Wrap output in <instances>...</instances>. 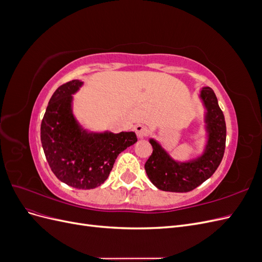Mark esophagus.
<instances>
[{"instance_id": "esophagus-1", "label": "esophagus", "mask_w": 262, "mask_h": 262, "mask_svg": "<svg viewBox=\"0 0 262 262\" xmlns=\"http://www.w3.org/2000/svg\"><path fill=\"white\" fill-rule=\"evenodd\" d=\"M134 130H136V133H137V136H138L139 139L145 138L147 136V133H148V128L144 124H138Z\"/></svg>"}]
</instances>
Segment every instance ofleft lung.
I'll return each instance as SVG.
<instances>
[{
  "mask_svg": "<svg viewBox=\"0 0 262 262\" xmlns=\"http://www.w3.org/2000/svg\"><path fill=\"white\" fill-rule=\"evenodd\" d=\"M200 98L207 110L204 123L208 134L207 144L200 156L187 162H177L156 140L149 139L153 153L145 163V171L152 184L163 191H191L213 175L223 158L226 141L223 112L210 87H203Z\"/></svg>",
  "mask_w": 262,
  "mask_h": 262,
  "instance_id": "obj_1",
  "label": "left lung"
}]
</instances>
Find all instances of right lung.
I'll use <instances>...</instances> for the list:
<instances>
[{"instance_id":"1","label":"right lung","mask_w":262,"mask_h":262,"mask_svg":"<svg viewBox=\"0 0 262 262\" xmlns=\"http://www.w3.org/2000/svg\"><path fill=\"white\" fill-rule=\"evenodd\" d=\"M83 82L58 87L49 100L40 128L43 152L59 180L76 189L104 184L117 156L138 141L134 132H90L73 115V96Z\"/></svg>"}]
</instances>
